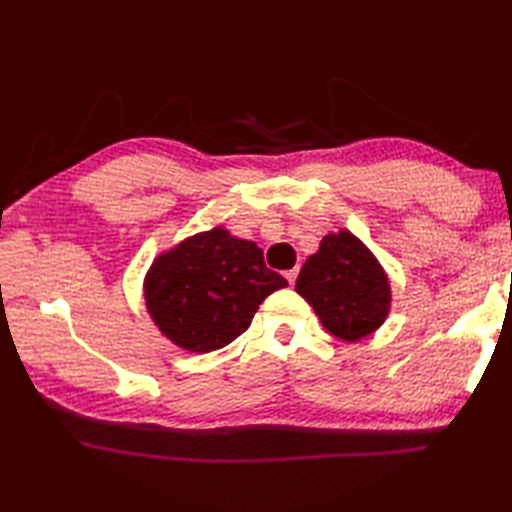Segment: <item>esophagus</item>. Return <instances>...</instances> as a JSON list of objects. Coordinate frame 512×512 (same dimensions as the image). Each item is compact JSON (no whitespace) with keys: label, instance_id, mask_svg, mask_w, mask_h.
<instances>
[{"label":"esophagus","instance_id":"esophagus-1","mask_svg":"<svg viewBox=\"0 0 512 512\" xmlns=\"http://www.w3.org/2000/svg\"><path fill=\"white\" fill-rule=\"evenodd\" d=\"M286 279H288V284H295L297 281V275H299V268H290V270H286Z\"/></svg>","mask_w":512,"mask_h":512}]
</instances>
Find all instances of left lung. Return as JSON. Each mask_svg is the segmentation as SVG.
I'll return each instance as SVG.
<instances>
[{
  "mask_svg": "<svg viewBox=\"0 0 512 512\" xmlns=\"http://www.w3.org/2000/svg\"><path fill=\"white\" fill-rule=\"evenodd\" d=\"M295 290L317 312L323 328L343 341H358L385 323L391 288L372 250L341 228L321 239L297 277Z\"/></svg>",
  "mask_w": 512,
  "mask_h": 512,
  "instance_id": "obj_1",
  "label": "left lung"
}]
</instances>
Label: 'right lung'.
Returning <instances> with one entry per match:
<instances>
[{
  "instance_id": "obj_1",
  "label": "right lung",
  "mask_w": 512,
  "mask_h": 512,
  "mask_svg": "<svg viewBox=\"0 0 512 512\" xmlns=\"http://www.w3.org/2000/svg\"><path fill=\"white\" fill-rule=\"evenodd\" d=\"M286 286L266 268L255 242L215 226L154 259L145 275V303L171 343L204 354L244 334L259 303Z\"/></svg>"
}]
</instances>
